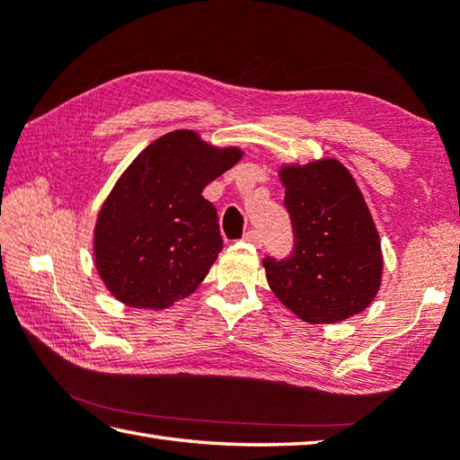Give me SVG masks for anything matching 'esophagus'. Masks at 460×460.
I'll return each mask as SVG.
<instances>
[{
  "instance_id": "obj_1",
  "label": "esophagus",
  "mask_w": 460,
  "mask_h": 460,
  "mask_svg": "<svg viewBox=\"0 0 460 460\" xmlns=\"http://www.w3.org/2000/svg\"><path fill=\"white\" fill-rule=\"evenodd\" d=\"M245 241H247V243H253V245H257V247L263 245V239H261V233H259V231H255V229L247 231Z\"/></svg>"
}]
</instances>
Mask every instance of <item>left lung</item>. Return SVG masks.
Masks as SVG:
<instances>
[{
  "label": "left lung",
  "mask_w": 460,
  "mask_h": 460,
  "mask_svg": "<svg viewBox=\"0 0 460 460\" xmlns=\"http://www.w3.org/2000/svg\"><path fill=\"white\" fill-rule=\"evenodd\" d=\"M279 177L295 245L287 259H263L271 291L313 325L365 311L381 287L383 253L353 175L337 159H323L285 165Z\"/></svg>",
  "instance_id": "left-lung-1"
}]
</instances>
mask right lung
Returning a JSON list of instances; mask_svg holds the SVG:
<instances>
[{"label":"right lung","mask_w":460,"mask_h":460,"mask_svg":"<svg viewBox=\"0 0 460 460\" xmlns=\"http://www.w3.org/2000/svg\"><path fill=\"white\" fill-rule=\"evenodd\" d=\"M243 157L189 129L171 131L125 169L97 215L93 255L110 293L135 309H167L191 295L223 249L203 189Z\"/></svg>","instance_id":"right-lung-1"}]
</instances>
